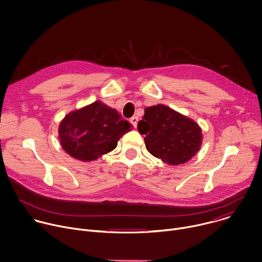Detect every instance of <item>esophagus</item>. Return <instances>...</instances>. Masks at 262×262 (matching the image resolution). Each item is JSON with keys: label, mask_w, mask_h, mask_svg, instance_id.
I'll use <instances>...</instances> for the list:
<instances>
[{"label": "esophagus", "mask_w": 262, "mask_h": 262, "mask_svg": "<svg viewBox=\"0 0 262 262\" xmlns=\"http://www.w3.org/2000/svg\"><path fill=\"white\" fill-rule=\"evenodd\" d=\"M138 121H139V118L137 117V116H134V117H132L130 119H129V122L132 123V125L134 126V127H137V124H138Z\"/></svg>", "instance_id": "34e87169"}]
</instances>
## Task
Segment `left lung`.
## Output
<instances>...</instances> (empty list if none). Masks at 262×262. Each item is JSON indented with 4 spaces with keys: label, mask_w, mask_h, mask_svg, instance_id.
Instances as JSON below:
<instances>
[{
    "label": "left lung",
    "mask_w": 262,
    "mask_h": 262,
    "mask_svg": "<svg viewBox=\"0 0 262 262\" xmlns=\"http://www.w3.org/2000/svg\"><path fill=\"white\" fill-rule=\"evenodd\" d=\"M138 130L144 135L147 150L169 165H179L194 157L201 146L199 125L172 108L152 105L145 108Z\"/></svg>",
    "instance_id": "obj_1"
}]
</instances>
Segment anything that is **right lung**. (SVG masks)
<instances>
[{"mask_svg":"<svg viewBox=\"0 0 262 262\" xmlns=\"http://www.w3.org/2000/svg\"><path fill=\"white\" fill-rule=\"evenodd\" d=\"M129 130L130 124L117 111L95 101L68 114L60 124L59 138L69 156L90 162L115 149Z\"/></svg>","mask_w":262,"mask_h":262,"instance_id":"add662e5","label":"right lung"}]
</instances>
